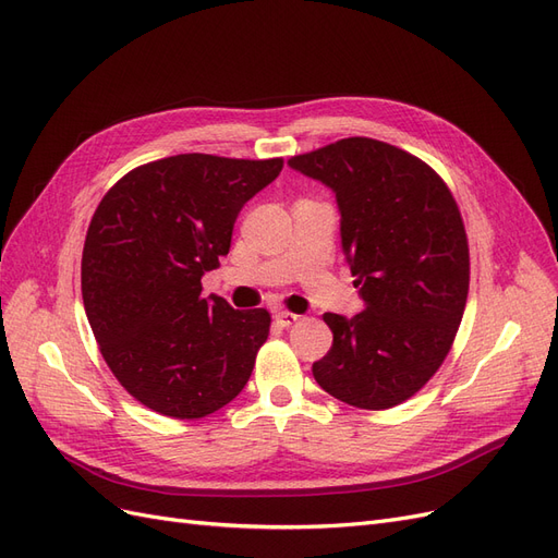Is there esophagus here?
Listing matches in <instances>:
<instances>
[{"label": "esophagus", "instance_id": "1", "mask_svg": "<svg viewBox=\"0 0 558 558\" xmlns=\"http://www.w3.org/2000/svg\"><path fill=\"white\" fill-rule=\"evenodd\" d=\"M298 314H293V312H283V310H277L275 312V320L277 324L281 326V328H289V326H293V324H298Z\"/></svg>", "mask_w": 558, "mask_h": 558}]
</instances>
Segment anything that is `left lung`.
<instances>
[{
	"mask_svg": "<svg viewBox=\"0 0 558 558\" xmlns=\"http://www.w3.org/2000/svg\"><path fill=\"white\" fill-rule=\"evenodd\" d=\"M335 193L344 258L363 312L324 314L332 347L318 386L361 410L412 398L442 365L461 326L470 258L463 218L426 162L349 137L289 160Z\"/></svg>",
	"mask_w": 558,
	"mask_h": 558,
	"instance_id": "1",
	"label": "left lung"
}]
</instances>
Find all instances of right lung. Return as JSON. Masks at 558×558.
Masks as SVG:
<instances>
[{"label":"right lung","instance_id":"right-lung-1","mask_svg":"<svg viewBox=\"0 0 558 558\" xmlns=\"http://www.w3.org/2000/svg\"><path fill=\"white\" fill-rule=\"evenodd\" d=\"M281 167L181 154L137 167L99 202L83 246V307L111 373L148 410L199 418L246 386L269 314L202 298L199 281Z\"/></svg>","mask_w":558,"mask_h":558}]
</instances>
